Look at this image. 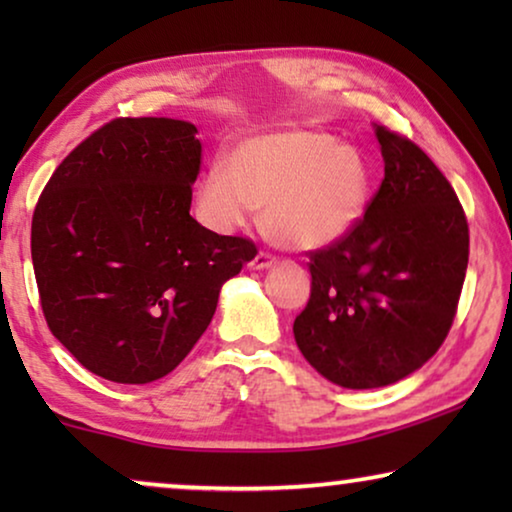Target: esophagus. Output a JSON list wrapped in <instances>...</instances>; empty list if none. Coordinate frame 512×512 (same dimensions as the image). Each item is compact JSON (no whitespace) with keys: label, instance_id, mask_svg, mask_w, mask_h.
<instances>
[{"label":"esophagus","instance_id":"1","mask_svg":"<svg viewBox=\"0 0 512 512\" xmlns=\"http://www.w3.org/2000/svg\"><path fill=\"white\" fill-rule=\"evenodd\" d=\"M275 261H277V258L268 254V251H258V254L249 261V268L251 270H263V268H270V265H275Z\"/></svg>","mask_w":512,"mask_h":512}]
</instances>
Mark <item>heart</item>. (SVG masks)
I'll use <instances>...</instances> for the list:
<instances>
[{"label": "heart", "instance_id": "b5f03b06", "mask_svg": "<svg viewBox=\"0 0 512 512\" xmlns=\"http://www.w3.org/2000/svg\"><path fill=\"white\" fill-rule=\"evenodd\" d=\"M368 167L354 146L324 132L249 139L209 170L198 207L216 230L242 228L263 207V228L286 249H319L347 233L368 202Z\"/></svg>", "mask_w": 512, "mask_h": 512}]
</instances>
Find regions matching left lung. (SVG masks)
Returning a JSON list of instances; mask_svg holds the SVG:
<instances>
[{
	"instance_id": "left-lung-1",
	"label": "left lung",
	"mask_w": 512,
	"mask_h": 512,
	"mask_svg": "<svg viewBox=\"0 0 512 512\" xmlns=\"http://www.w3.org/2000/svg\"><path fill=\"white\" fill-rule=\"evenodd\" d=\"M384 179L363 216L310 251L312 289L293 321L298 349L326 380L375 389L422 368L443 345L468 268V221L436 163L377 125Z\"/></svg>"
}]
</instances>
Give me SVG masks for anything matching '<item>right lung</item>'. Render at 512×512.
I'll use <instances>...</instances> for the list:
<instances>
[{
  "instance_id": "add662e5",
  "label": "right lung",
  "mask_w": 512,
  "mask_h": 512,
  "mask_svg": "<svg viewBox=\"0 0 512 512\" xmlns=\"http://www.w3.org/2000/svg\"><path fill=\"white\" fill-rule=\"evenodd\" d=\"M193 123L114 118L55 167L32 216V265L51 333L104 380L146 384L191 352L223 282L258 254L188 214Z\"/></svg>"
}]
</instances>
